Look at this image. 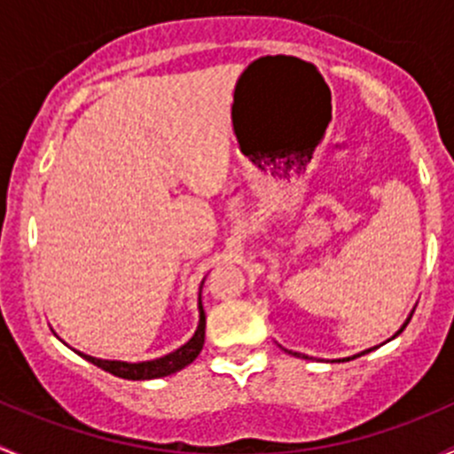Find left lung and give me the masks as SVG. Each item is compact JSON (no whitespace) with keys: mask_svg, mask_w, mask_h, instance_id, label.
Instances as JSON below:
<instances>
[{"mask_svg":"<svg viewBox=\"0 0 454 454\" xmlns=\"http://www.w3.org/2000/svg\"><path fill=\"white\" fill-rule=\"evenodd\" d=\"M411 317H413V310H411V315H409V317H406V321H404V324H402V325H400V330H398V332H395V334H394V336H391V339H387V340H394V339H395V336H398V334H400V332L406 328V324H409V321H411ZM372 349H376V348H369V349H365V352H361V354H354V356H348V358H339V361H352V358H356V356H363V354L372 352ZM291 354H293V356H297V358H308V356H306V354H297V352H291Z\"/></svg>","mask_w":454,"mask_h":454,"instance_id":"obj_1","label":"left lung"}]
</instances>
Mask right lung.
I'll return each instance as SVG.
<instances>
[{"label":"right lung","mask_w":454,"mask_h":454,"mask_svg":"<svg viewBox=\"0 0 454 454\" xmlns=\"http://www.w3.org/2000/svg\"><path fill=\"white\" fill-rule=\"evenodd\" d=\"M205 282V279H203ZM203 282H200V288H203ZM205 343V310H203V303H200V293H199V325H196L192 339L188 343L181 345L179 349L175 352L166 354V356H159L153 358V361H137V363H129V361H109V358H96V356H89L85 352H74L78 356H82L85 361L93 363L96 367L105 369V372L114 373V376L124 378V380H153V378H163V376H170V373L181 372L194 361L196 356L200 354Z\"/></svg>","instance_id":"1"}]
</instances>
